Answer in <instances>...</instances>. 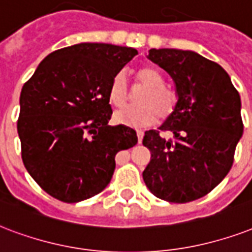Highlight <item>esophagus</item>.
Returning a JSON list of instances; mask_svg holds the SVG:
<instances>
[{
	"label": "esophagus",
	"instance_id": "obj_1",
	"mask_svg": "<svg viewBox=\"0 0 252 252\" xmlns=\"http://www.w3.org/2000/svg\"><path fill=\"white\" fill-rule=\"evenodd\" d=\"M143 135H144L143 131H140V130H136V136H138V143H140V142H142V139H143Z\"/></svg>",
	"mask_w": 252,
	"mask_h": 252
}]
</instances>
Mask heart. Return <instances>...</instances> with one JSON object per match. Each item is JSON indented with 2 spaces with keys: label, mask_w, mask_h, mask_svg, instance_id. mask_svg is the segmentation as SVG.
<instances>
[{
  "label": "heart",
  "mask_w": 252,
  "mask_h": 252,
  "mask_svg": "<svg viewBox=\"0 0 252 252\" xmlns=\"http://www.w3.org/2000/svg\"><path fill=\"white\" fill-rule=\"evenodd\" d=\"M135 87L144 92L139 95V106H127L114 113L118 124L142 127L158 120L168 118L176 109V92L165 85L164 76L155 67H143L135 73ZM109 102L114 108H122L128 99V84L124 72H118L110 81Z\"/></svg>",
  "instance_id": "heart-1"
}]
</instances>
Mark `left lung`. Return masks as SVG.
<instances>
[{"label": "left lung", "mask_w": 252, "mask_h": 252, "mask_svg": "<svg viewBox=\"0 0 252 252\" xmlns=\"http://www.w3.org/2000/svg\"><path fill=\"white\" fill-rule=\"evenodd\" d=\"M148 59L176 85L175 112L144 132L151 160L143 180L158 198L184 204L213 190L229 173L243 134L241 97L227 72L193 51L151 48ZM174 134L165 140L160 132Z\"/></svg>", "instance_id": "8db88e82"}]
</instances>
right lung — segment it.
Wrapping results in <instances>:
<instances>
[{"label":"right lung","instance_id":"obj_1","mask_svg":"<svg viewBox=\"0 0 252 252\" xmlns=\"http://www.w3.org/2000/svg\"><path fill=\"white\" fill-rule=\"evenodd\" d=\"M138 51L80 43L51 52L25 83L17 122L22 160L40 188L73 204L102 192L116 155L135 146L134 128L109 126L110 81Z\"/></svg>","mask_w":252,"mask_h":252}]
</instances>
